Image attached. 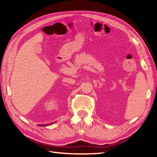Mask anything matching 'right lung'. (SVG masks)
<instances>
[{
  "label": "right lung",
  "instance_id": "right-lung-1",
  "mask_svg": "<svg viewBox=\"0 0 157 157\" xmlns=\"http://www.w3.org/2000/svg\"><path fill=\"white\" fill-rule=\"evenodd\" d=\"M39 126H44V125H42V124H39ZM46 125H48V124H46V125H45V126H46Z\"/></svg>",
  "mask_w": 157,
  "mask_h": 157
}]
</instances>
